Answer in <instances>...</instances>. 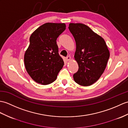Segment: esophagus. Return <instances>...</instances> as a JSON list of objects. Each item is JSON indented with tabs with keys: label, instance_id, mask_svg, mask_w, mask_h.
I'll use <instances>...</instances> for the list:
<instances>
[{
	"label": "esophagus",
	"instance_id": "34e87169",
	"mask_svg": "<svg viewBox=\"0 0 128 128\" xmlns=\"http://www.w3.org/2000/svg\"><path fill=\"white\" fill-rule=\"evenodd\" d=\"M66 58V60H67L68 61H70V60H71V57H70V56H68V57H67Z\"/></svg>",
	"mask_w": 128,
	"mask_h": 128
}]
</instances>
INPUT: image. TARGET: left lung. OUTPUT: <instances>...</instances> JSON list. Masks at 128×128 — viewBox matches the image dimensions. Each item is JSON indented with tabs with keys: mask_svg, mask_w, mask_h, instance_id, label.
I'll list each match as a JSON object with an SVG mask.
<instances>
[{
	"mask_svg": "<svg viewBox=\"0 0 128 128\" xmlns=\"http://www.w3.org/2000/svg\"><path fill=\"white\" fill-rule=\"evenodd\" d=\"M69 29L76 42L74 59L78 65L74 80L81 86H90L104 72L110 57L108 46L102 36L84 24L70 23Z\"/></svg>",
	"mask_w": 128,
	"mask_h": 128,
	"instance_id": "left-lung-1",
	"label": "left lung"
}]
</instances>
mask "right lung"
I'll list each match as a JSON object with an SVG mask.
<instances>
[{"label":"right lung","mask_w":128,"mask_h":128,"mask_svg":"<svg viewBox=\"0 0 128 128\" xmlns=\"http://www.w3.org/2000/svg\"><path fill=\"white\" fill-rule=\"evenodd\" d=\"M65 29V23H46L31 35L24 62L28 74L38 84L47 85L54 82L63 66L56 40Z\"/></svg>","instance_id":"add662e5"}]
</instances>
